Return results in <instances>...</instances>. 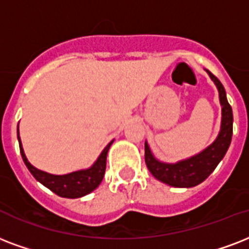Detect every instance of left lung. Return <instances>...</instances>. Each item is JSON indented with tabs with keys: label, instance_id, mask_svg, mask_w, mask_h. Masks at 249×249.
I'll return each instance as SVG.
<instances>
[{
	"label": "left lung",
	"instance_id": "obj_1",
	"mask_svg": "<svg viewBox=\"0 0 249 249\" xmlns=\"http://www.w3.org/2000/svg\"><path fill=\"white\" fill-rule=\"evenodd\" d=\"M210 79L217 86L219 94V103L222 107L221 130L213 143L204 149L198 154L191 158L183 159L176 163H166L154 157L147 142H145V162L146 166L155 179L175 188H192L201 184L215 170L221 162L232 138V109L226 98L225 87L219 79L206 70Z\"/></svg>",
	"mask_w": 249,
	"mask_h": 249
}]
</instances>
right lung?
Segmentation results:
<instances>
[{"mask_svg":"<svg viewBox=\"0 0 249 249\" xmlns=\"http://www.w3.org/2000/svg\"><path fill=\"white\" fill-rule=\"evenodd\" d=\"M18 141H19V149H20V155L23 159L24 164L27 166L28 171L31 172L32 176L35 178L39 183H41L44 187L51 189L53 193H56L57 196L66 197V198H79L91 193L94 189L99 187L102 180L104 178V172H106V163H107V154L108 150L113 143L112 140L103 151L100 153L98 159L95 160L94 164L89 168L85 170H78L65 174V175H53L48 174L45 171H41L36 168L28 162L27 157L24 154L23 146L22 141L19 137V124H18Z\"/></svg>","mask_w":249,"mask_h":249,"instance_id":"1","label":"right lung"}]
</instances>
